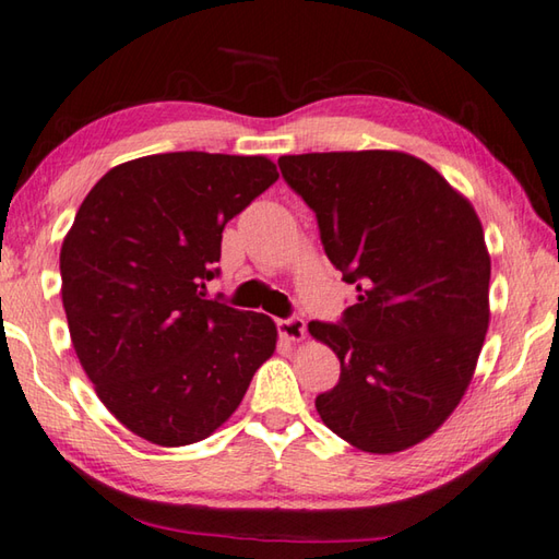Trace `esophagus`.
Masks as SVG:
<instances>
[{"label": "esophagus", "instance_id": "esophagus-1", "mask_svg": "<svg viewBox=\"0 0 559 559\" xmlns=\"http://www.w3.org/2000/svg\"><path fill=\"white\" fill-rule=\"evenodd\" d=\"M278 332H281V337H286L288 342H300L302 337H306V320H300V318L278 320Z\"/></svg>", "mask_w": 559, "mask_h": 559}]
</instances>
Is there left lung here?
Wrapping results in <instances>:
<instances>
[{"label":"left lung","mask_w":559,"mask_h":559,"mask_svg":"<svg viewBox=\"0 0 559 559\" xmlns=\"http://www.w3.org/2000/svg\"><path fill=\"white\" fill-rule=\"evenodd\" d=\"M278 166L314 212L328 259L357 286L340 324H308L342 369L314 401L322 423L371 454L428 440L469 389L489 330L479 215L403 151L281 156Z\"/></svg>","instance_id":"1"}]
</instances>
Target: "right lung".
<instances>
[{
	"label": "right lung",
	"instance_id": "obj_1",
	"mask_svg": "<svg viewBox=\"0 0 559 559\" xmlns=\"http://www.w3.org/2000/svg\"><path fill=\"white\" fill-rule=\"evenodd\" d=\"M266 156H141L95 182L60 247L70 342L105 408L182 448L239 408L276 352L269 314L205 300L222 229L276 182Z\"/></svg>",
	"mask_w": 559,
	"mask_h": 559
}]
</instances>
